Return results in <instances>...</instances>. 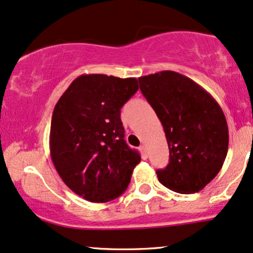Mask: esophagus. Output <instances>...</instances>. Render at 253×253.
<instances>
[{"mask_svg": "<svg viewBox=\"0 0 253 253\" xmlns=\"http://www.w3.org/2000/svg\"><path fill=\"white\" fill-rule=\"evenodd\" d=\"M139 151H141L143 160H146V158H148V150H146L145 145H141V146H139Z\"/></svg>", "mask_w": 253, "mask_h": 253, "instance_id": "obj_1", "label": "esophagus"}]
</instances>
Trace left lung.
<instances>
[{
  "label": "left lung",
  "instance_id": "obj_1",
  "mask_svg": "<svg viewBox=\"0 0 253 253\" xmlns=\"http://www.w3.org/2000/svg\"><path fill=\"white\" fill-rule=\"evenodd\" d=\"M139 89L163 124L169 164L158 180L179 193L201 191L217 176L229 148L225 115L199 84L176 71L138 79Z\"/></svg>",
  "mask_w": 253,
  "mask_h": 253
}]
</instances>
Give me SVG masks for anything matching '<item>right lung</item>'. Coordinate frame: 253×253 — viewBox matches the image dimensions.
<instances>
[{
	"label": "right lung",
	"instance_id": "add662e5",
	"mask_svg": "<svg viewBox=\"0 0 253 253\" xmlns=\"http://www.w3.org/2000/svg\"><path fill=\"white\" fill-rule=\"evenodd\" d=\"M138 90L133 77L81 75L56 103L51 161L70 190L93 203L120 197L141 156L127 146L121 108Z\"/></svg>",
	"mask_w": 253,
	"mask_h": 253
}]
</instances>
